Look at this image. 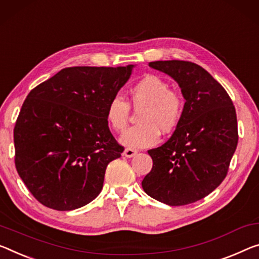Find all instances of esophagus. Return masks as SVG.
<instances>
[{
    "label": "esophagus",
    "instance_id": "1",
    "mask_svg": "<svg viewBox=\"0 0 259 259\" xmlns=\"http://www.w3.org/2000/svg\"><path fill=\"white\" fill-rule=\"evenodd\" d=\"M137 150H134V149H132V148H126L125 150H124V155L126 157H133V156H135V155H137Z\"/></svg>",
    "mask_w": 259,
    "mask_h": 259
}]
</instances>
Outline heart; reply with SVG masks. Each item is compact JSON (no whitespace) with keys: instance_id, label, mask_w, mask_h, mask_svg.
Returning a JSON list of instances; mask_svg holds the SVG:
<instances>
[{"instance_id":"1","label":"heart","mask_w":259,"mask_h":259,"mask_svg":"<svg viewBox=\"0 0 259 259\" xmlns=\"http://www.w3.org/2000/svg\"><path fill=\"white\" fill-rule=\"evenodd\" d=\"M128 104L139 114V126L132 127L120 138L122 145L132 149L147 148L160 139V131L170 133L180 122L184 101L180 93L170 89L164 79L146 75L128 93ZM130 119V106L120 97L111 99L106 107L107 124L114 132L126 130Z\"/></svg>"}]
</instances>
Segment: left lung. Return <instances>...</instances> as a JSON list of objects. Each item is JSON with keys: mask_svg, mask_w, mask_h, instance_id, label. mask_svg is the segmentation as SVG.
<instances>
[{"mask_svg": "<svg viewBox=\"0 0 259 259\" xmlns=\"http://www.w3.org/2000/svg\"><path fill=\"white\" fill-rule=\"evenodd\" d=\"M180 85L184 110L171 138L148 150L153 168L143 191L169 206L192 204L215 190L228 172L236 150V111L220 83L193 62H149Z\"/></svg>", "mask_w": 259, "mask_h": 259, "instance_id": "1", "label": "left lung"}]
</instances>
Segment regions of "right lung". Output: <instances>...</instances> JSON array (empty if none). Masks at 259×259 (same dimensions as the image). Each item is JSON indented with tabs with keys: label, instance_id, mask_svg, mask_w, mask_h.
I'll return each instance as SVG.
<instances>
[{
	"label": "right lung",
	"instance_id": "right-lung-1",
	"mask_svg": "<svg viewBox=\"0 0 259 259\" xmlns=\"http://www.w3.org/2000/svg\"><path fill=\"white\" fill-rule=\"evenodd\" d=\"M133 68L69 67L27 95L14 130L15 164L44 206L73 210L101 193L107 164L124 152L106 107Z\"/></svg>",
	"mask_w": 259,
	"mask_h": 259
}]
</instances>
